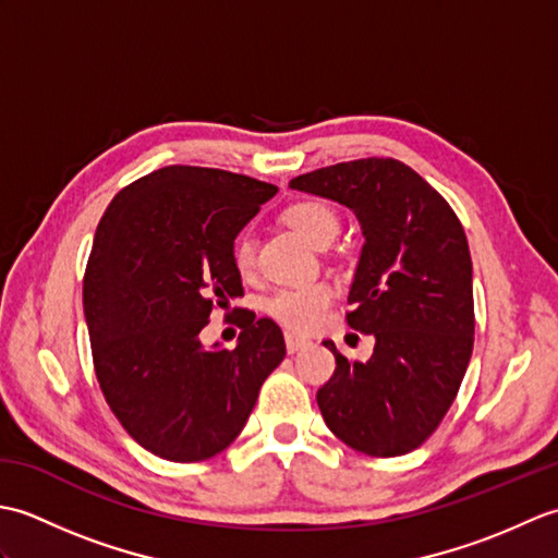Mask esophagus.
Returning a JSON list of instances; mask_svg holds the SVG:
<instances>
[{"label": "esophagus", "mask_w": 558, "mask_h": 558, "mask_svg": "<svg viewBox=\"0 0 558 558\" xmlns=\"http://www.w3.org/2000/svg\"><path fill=\"white\" fill-rule=\"evenodd\" d=\"M286 345H288V352H300L302 348L310 345V338L298 336V333H286Z\"/></svg>", "instance_id": "1"}]
</instances>
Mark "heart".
Listing matches in <instances>:
<instances>
[{
  "instance_id": "obj_1",
  "label": "heart",
  "mask_w": 558,
  "mask_h": 558,
  "mask_svg": "<svg viewBox=\"0 0 558 558\" xmlns=\"http://www.w3.org/2000/svg\"><path fill=\"white\" fill-rule=\"evenodd\" d=\"M290 228L302 234L314 246H328L336 240L340 220L336 210L324 201H300L286 210ZM234 266L242 272L254 268V240L248 234H240L234 242ZM330 302H333V288L326 280L302 282V286L278 288L266 300V312L290 330H312L324 322Z\"/></svg>"
}]
</instances>
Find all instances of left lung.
Here are the masks:
<instances>
[{
  "label": "left lung",
  "instance_id": "1",
  "mask_svg": "<svg viewBox=\"0 0 558 558\" xmlns=\"http://www.w3.org/2000/svg\"><path fill=\"white\" fill-rule=\"evenodd\" d=\"M298 192L338 201L364 234L350 288V328L374 354L336 372L316 402L342 444L374 458L405 456L441 424L475 342L468 236L446 198L393 158L338 162L294 177Z\"/></svg>",
  "mask_w": 558,
  "mask_h": 558
}]
</instances>
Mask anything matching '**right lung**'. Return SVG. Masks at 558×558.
I'll use <instances>...</instances> for the list:
<instances>
[{
    "label": "right lung",
    "instance_id": "1",
    "mask_svg": "<svg viewBox=\"0 0 558 558\" xmlns=\"http://www.w3.org/2000/svg\"><path fill=\"white\" fill-rule=\"evenodd\" d=\"M278 186L170 165L124 186L83 276L93 366L114 417L153 456L198 462L228 448L286 357L272 318L242 310L234 350L204 348L213 306L242 298L234 236Z\"/></svg>",
    "mask_w": 558,
    "mask_h": 558
}]
</instances>
